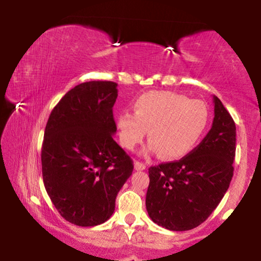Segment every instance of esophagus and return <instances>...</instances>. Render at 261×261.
<instances>
[{
    "label": "esophagus",
    "instance_id": "34e87169",
    "mask_svg": "<svg viewBox=\"0 0 261 261\" xmlns=\"http://www.w3.org/2000/svg\"><path fill=\"white\" fill-rule=\"evenodd\" d=\"M135 169L136 170L146 169V164L142 163V162H140V161H135Z\"/></svg>",
    "mask_w": 261,
    "mask_h": 261
}]
</instances>
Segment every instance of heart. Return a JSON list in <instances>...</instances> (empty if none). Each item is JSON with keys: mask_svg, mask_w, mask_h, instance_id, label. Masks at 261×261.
<instances>
[{"mask_svg": "<svg viewBox=\"0 0 261 261\" xmlns=\"http://www.w3.org/2000/svg\"><path fill=\"white\" fill-rule=\"evenodd\" d=\"M208 109L201 100L170 91H152L134 103V114L116 119L120 143L134 149L148 131L147 152H161L166 160H179L190 153L205 133Z\"/></svg>", "mask_w": 261, "mask_h": 261, "instance_id": "b5f03b06", "label": "heart"}]
</instances>
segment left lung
Returning <instances> with one entry per match:
<instances>
[{
    "instance_id": "1",
    "label": "left lung",
    "mask_w": 261,
    "mask_h": 261,
    "mask_svg": "<svg viewBox=\"0 0 261 261\" xmlns=\"http://www.w3.org/2000/svg\"><path fill=\"white\" fill-rule=\"evenodd\" d=\"M212 127L199 146L179 161L148 169L146 208L151 220L169 230H189L212 214L228 190L236 157V124L214 97Z\"/></svg>"
}]
</instances>
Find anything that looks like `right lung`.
<instances>
[{"instance_id":"add662e5","label":"right lung","mask_w":261,"mask_h":261,"mask_svg":"<svg viewBox=\"0 0 261 261\" xmlns=\"http://www.w3.org/2000/svg\"><path fill=\"white\" fill-rule=\"evenodd\" d=\"M116 83L91 81L68 91L45 127L41 170L46 193L68 222L93 227L109 220L134 164L113 135Z\"/></svg>"}]
</instances>
